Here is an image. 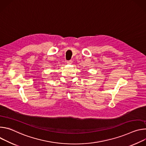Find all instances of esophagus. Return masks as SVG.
Segmentation results:
<instances>
[{
    "label": "esophagus",
    "instance_id": "esophagus-1",
    "mask_svg": "<svg viewBox=\"0 0 146 146\" xmlns=\"http://www.w3.org/2000/svg\"><path fill=\"white\" fill-rule=\"evenodd\" d=\"M67 63L68 64H72V60L67 61Z\"/></svg>",
    "mask_w": 146,
    "mask_h": 146
}]
</instances>
